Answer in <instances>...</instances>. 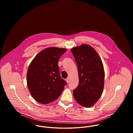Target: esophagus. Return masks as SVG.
Listing matches in <instances>:
<instances>
[{
	"label": "esophagus",
	"mask_w": 133,
	"mask_h": 133,
	"mask_svg": "<svg viewBox=\"0 0 133 133\" xmlns=\"http://www.w3.org/2000/svg\"><path fill=\"white\" fill-rule=\"evenodd\" d=\"M66 82L68 83L69 82V77H68L67 79H66Z\"/></svg>",
	"instance_id": "34e87169"
}]
</instances>
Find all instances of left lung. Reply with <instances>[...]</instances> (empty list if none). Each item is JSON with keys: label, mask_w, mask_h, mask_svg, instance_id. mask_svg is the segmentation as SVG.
<instances>
[{"label": "left lung", "mask_w": 133, "mask_h": 133, "mask_svg": "<svg viewBox=\"0 0 133 133\" xmlns=\"http://www.w3.org/2000/svg\"><path fill=\"white\" fill-rule=\"evenodd\" d=\"M70 50L79 74V85L73 90L74 97L82 106L90 107L100 98L104 89L105 72L101 59L88 45L83 44Z\"/></svg>", "instance_id": "obj_1"}]
</instances>
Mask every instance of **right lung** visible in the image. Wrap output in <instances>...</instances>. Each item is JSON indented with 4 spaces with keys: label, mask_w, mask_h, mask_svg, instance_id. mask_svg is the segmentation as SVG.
Here are the masks:
<instances>
[{
    "label": "right lung",
    "mask_w": 133,
    "mask_h": 133,
    "mask_svg": "<svg viewBox=\"0 0 133 133\" xmlns=\"http://www.w3.org/2000/svg\"><path fill=\"white\" fill-rule=\"evenodd\" d=\"M66 51L50 47L40 52L30 64L27 83L32 97L41 104L56 100L63 91L66 82L60 75L58 61Z\"/></svg>",
    "instance_id": "add662e5"
}]
</instances>
